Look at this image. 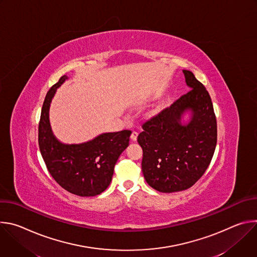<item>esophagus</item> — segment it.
Masks as SVG:
<instances>
[{"label":"esophagus","instance_id":"34e87169","mask_svg":"<svg viewBox=\"0 0 257 257\" xmlns=\"http://www.w3.org/2000/svg\"><path fill=\"white\" fill-rule=\"evenodd\" d=\"M137 136H138V132H137V131H133L130 137H131V139H132L133 141H136V140H137Z\"/></svg>","mask_w":257,"mask_h":257}]
</instances>
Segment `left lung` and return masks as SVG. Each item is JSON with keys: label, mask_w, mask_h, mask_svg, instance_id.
Segmentation results:
<instances>
[{"label": "left lung", "mask_w": 257, "mask_h": 257, "mask_svg": "<svg viewBox=\"0 0 257 257\" xmlns=\"http://www.w3.org/2000/svg\"><path fill=\"white\" fill-rule=\"evenodd\" d=\"M190 90L142 125L137 141L148 184L172 193L193 186L206 171L216 145V119L208 91L193 73L183 70ZM191 112L190 122L181 117Z\"/></svg>", "instance_id": "8db88e82"}]
</instances>
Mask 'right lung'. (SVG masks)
I'll return each instance as SVG.
<instances>
[{
    "mask_svg": "<svg viewBox=\"0 0 257 257\" xmlns=\"http://www.w3.org/2000/svg\"><path fill=\"white\" fill-rule=\"evenodd\" d=\"M66 75L48 91L39 124V145L46 166L58 184L81 197L103 192L112 181L115 165L129 145L130 130L102 133L80 144H64L52 132L49 112L51 101Z\"/></svg>",
    "mask_w": 257,
    "mask_h": 257,
    "instance_id": "1",
    "label": "right lung"
}]
</instances>
